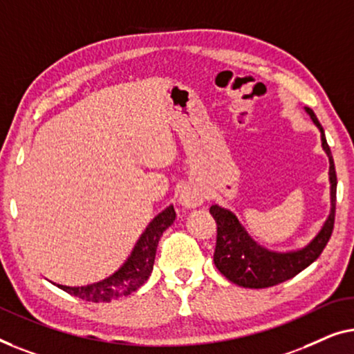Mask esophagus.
<instances>
[{
    "label": "esophagus",
    "instance_id": "1",
    "mask_svg": "<svg viewBox=\"0 0 354 354\" xmlns=\"http://www.w3.org/2000/svg\"><path fill=\"white\" fill-rule=\"evenodd\" d=\"M203 201H205V192L197 186H186L179 194V203L187 210L201 207Z\"/></svg>",
    "mask_w": 354,
    "mask_h": 354
}]
</instances>
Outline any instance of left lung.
<instances>
[{"label":"left lung","instance_id":"left-lung-1","mask_svg":"<svg viewBox=\"0 0 354 354\" xmlns=\"http://www.w3.org/2000/svg\"><path fill=\"white\" fill-rule=\"evenodd\" d=\"M308 115L321 131L322 149L328 157V181H330V213L321 231L308 245L297 250L277 252L258 243L245 227L241 225L231 210L220 205H212L210 213L216 221V248L213 261L218 271L229 281L245 288H265L281 283L301 272L316 261L327 245L333 231L337 201V175L333 158L328 147L324 129L310 107H305Z\"/></svg>","mask_w":354,"mask_h":354}]
</instances>
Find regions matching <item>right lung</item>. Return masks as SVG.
Returning a JSON list of instances; mask_svg holds the SVG:
<instances>
[{
	"mask_svg": "<svg viewBox=\"0 0 354 354\" xmlns=\"http://www.w3.org/2000/svg\"><path fill=\"white\" fill-rule=\"evenodd\" d=\"M175 218L176 212L173 205L167 207L165 210L158 213L149 223L141 237L138 239L136 245L131 250V255L109 277L82 287H68L61 286V283H56V286L73 297L94 303H109L111 300H115V298L127 297L129 293L136 292L151 276L158 241H160L165 229L173 225Z\"/></svg>",
	"mask_w": 354,
	"mask_h": 354,
	"instance_id": "right-lung-1",
	"label": "right lung"
}]
</instances>
